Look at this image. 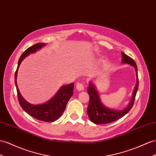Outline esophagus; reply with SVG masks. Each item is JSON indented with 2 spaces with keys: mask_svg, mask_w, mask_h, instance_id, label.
<instances>
[{
  "mask_svg": "<svg viewBox=\"0 0 156 156\" xmlns=\"http://www.w3.org/2000/svg\"><path fill=\"white\" fill-rule=\"evenodd\" d=\"M76 88L78 91H82L84 90V86L81 83H77L76 85Z\"/></svg>",
  "mask_w": 156,
  "mask_h": 156,
  "instance_id": "1",
  "label": "esophagus"
}]
</instances>
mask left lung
Returning a JSON list of instances; mask_svg holds the SVG:
<instances>
[{"instance_id":"left-lung-1","label":"left lung","mask_w":156,"mask_h":156,"mask_svg":"<svg viewBox=\"0 0 156 156\" xmlns=\"http://www.w3.org/2000/svg\"><path fill=\"white\" fill-rule=\"evenodd\" d=\"M122 62L129 64L131 66H133L136 70V84L135 86L134 90L133 93L132 99L128 106L125 109L122 110H115L109 109L108 107H106L101 103L98 92L96 89H95V86L93 84L92 82H90L89 87L87 88V93H88L90 95V101L88 107H87V115H88L90 121L95 124L101 125V124L109 123L116 121V120L122 117L127 113H129V111L133 106L136 95L138 88L137 66L133 58L129 57V56H127L126 54L122 53Z\"/></svg>"}]
</instances>
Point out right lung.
Segmentation results:
<instances>
[{
    "label": "right lung",
    "mask_w": 156,
    "mask_h": 156,
    "mask_svg": "<svg viewBox=\"0 0 156 156\" xmlns=\"http://www.w3.org/2000/svg\"><path fill=\"white\" fill-rule=\"evenodd\" d=\"M45 45L46 44L43 43H37L27 48L22 53L20 58H19L18 67L15 73V85L16 87L19 103L24 111L39 121L53 122L57 120L65 111L68 101L73 95L74 83H71L70 84L62 86L55 96L46 103L39 105H32L26 101L22 96L20 93L16 81L18 70L22 60L27 55L39 50Z\"/></svg>",
    "instance_id": "1"
}]
</instances>
